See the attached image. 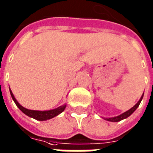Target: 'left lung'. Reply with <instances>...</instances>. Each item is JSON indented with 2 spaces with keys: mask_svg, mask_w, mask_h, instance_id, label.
<instances>
[{
  "mask_svg": "<svg viewBox=\"0 0 153 153\" xmlns=\"http://www.w3.org/2000/svg\"><path fill=\"white\" fill-rule=\"evenodd\" d=\"M143 94H144V93L142 94V97H141V99L138 100V102L134 105L132 108H131L130 110H128L127 111L124 112V113H122V114H120V115H119V116H115V117H110V118H105V117H102V118H104L105 120H108V121H111V122H117V121H120V120H124V119H126V118H127V117H129V116H131L132 113H133L137 109V107L139 106V105H140V103H141V101H142V98H143Z\"/></svg>",
  "mask_w": 153,
  "mask_h": 153,
  "instance_id": "obj_1",
  "label": "left lung"
}]
</instances>
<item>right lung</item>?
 Returning a JSON list of instances; mask_svg holds the SVG:
<instances>
[{"instance_id": "right-lung-1", "label": "right lung", "mask_w": 153, "mask_h": 153, "mask_svg": "<svg viewBox=\"0 0 153 153\" xmlns=\"http://www.w3.org/2000/svg\"><path fill=\"white\" fill-rule=\"evenodd\" d=\"M10 93H11V98L14 100L16 106L18 107L20 110L24 113L25 115H27L29 117H32V118L35 119V120H49V119H52V118H53L55 116L59 115L60 113H62L65 110V108H66V104H64V105H61V106L55 108L53 110H49V111H33V110H28V109H26V108H24V107L20 105L18 101L16 100L14 94H12L11 89H10Z\"/></svg>"}]
</instances>
